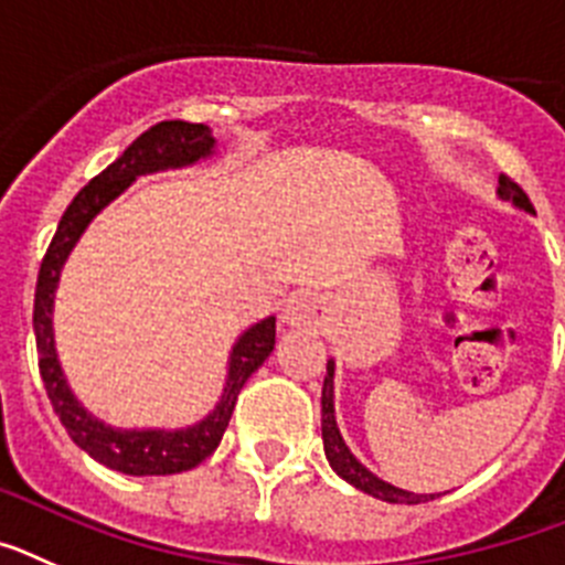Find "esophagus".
I'll return each instance as SVG.
<instances>
[{
	"label": "esophagus",
	"mask_w": 565,
	"mask_h": 565,
	"mask_svg": "<svg viewBox=\"0 0 565 565\" xmlns=\"http://www.w3.org/2000/svg\"><path fill=\"white\" fill-rule=\"evenodd\" d=\"M323 320V307L312 292L292 295L281 309V323L292 329H315Z\"/></svg>",
	"instance_id": "1"
}]
</instances>
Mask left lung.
<instances>
[{"instance_id": "8db88e82", "label": "left lung", "mask_w": 565, "mask_h": 565, "mask_svg": "<svg viewBox=\"0 0 565 565\" xmlns=\"http://www.w3.org/2000/svg\"><path fill=\"white\" fill-rule=\"evenodd\" d=\"M498 196L512 202V205L521 207V211L535 213L530 196L523 194L521 185L512 182L510 177H498ZM320 430H323V450H327V459L329 465H332V470L338 472L343 481L358 487V490L369 492V495L380 498V501H388V504H419V501H430V498H434L419 495V492L399 490V487L377 479V476H374L365 465H360L358 456L349 450V445H345L343 436H340L338 422H334V360L327 363V377H323V391H320Z\"/></svg>"}]
</instances>
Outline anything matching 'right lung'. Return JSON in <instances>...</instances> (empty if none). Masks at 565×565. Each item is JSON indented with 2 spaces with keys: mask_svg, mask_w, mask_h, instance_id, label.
Here are the masks:
<instances>
[{
  "mask_svg": "<svg viewBox=\"0 0 565 565\" xmlns=\"http://www.w3.org/2000/svg\"><path fill=\"white\" fill-rule=\"evenodd\" d=\"M213 149H216V140H213L211 129L205 124L162 120V124L151 126L149 131L137 137L118 160L111 162L109 169H104L95 180H89V185L81 188L78 196L70 202V207L61 216L58 231H55L53 242L47 247V256L42 262V270H39L33 303V332L35 349H39V371H42L50 403H53V411L58 414L61 425L67 428L70 439L81 450H86L95 461L106 465L109 470L126 472V476H171V472L191 470V467L205 461L220 447L222 434H225L233 408H236L238 391H242V385L247 383L253 371L270 358L273 345H276V318L270 315V318L258 320L233 343L231 360H227L225 391H222V399L216 403V408L205 419L180 430L111 428L106 422L95 419L75 399V394L67 385V377L61 371L53 334V303L61 267L70 258L86 225L115 196L124 194L137 177L194 166V162L211 157Z\"/></svg>",
  "mask_w": 565,
  "mask_h": 565,
  "instance_id": "1",
  "label": "right lung"
}]
</instances>
